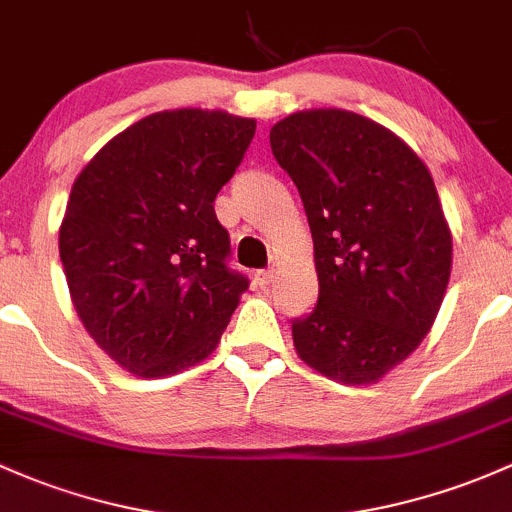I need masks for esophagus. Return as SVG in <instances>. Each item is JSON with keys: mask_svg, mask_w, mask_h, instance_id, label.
<instances>
[{"mask_svg": "<svg viewBox=\"0 0 512 512\" xmlns=\"http://www.w3.org/2000/svg\"><path fill=\"white\" fill-rule=\"evenodd\" d=\"M271 280H273L271 268H261V271L254 273V283L258 285V288H266V285H271Z\"/></svg>", "mask_w": 512, "mask_h": 512, "instance_id": "1", "label": "esophagus"}]
</instances>
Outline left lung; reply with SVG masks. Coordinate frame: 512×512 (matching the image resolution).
Listing matches in <instances>:
<instances>
[{
    "mask_svg": "<svg viewBox=\"0 0 512 512\" xmlns=\"http://www.w3.org/2000/svg\"><path fill=\"white\" fill-rule=\"evenodd\" d=\"M315 241L320 295L293 320L300 359L342 383H373L430 332L452 271L432 175L386 126L310 109L271 129Z\"/></svg>",
    "mask_w": 512,
    "mask_h": 512,
    "instance_id": "obj_1",
    "label": "left lung"
}]
</instances>
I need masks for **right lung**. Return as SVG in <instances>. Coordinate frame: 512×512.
I'll return each instance as SVG.
<instances>
[{"label": "right lung", "mask_w": 512, "mask_h": 512, "mask_svg": "<svg viewBox=\"0 0 512 512\" xmlns=\"http://www.w3.org/2000/svg\"><path fill=\"white\" fill-rule=\"evenodd\" d=\"M256 134L227 112H158L82 168L60 261L90 337L126 371L161 378L207 359L249 288L229 268L214 197Z\"/></svg>", "instance_id": "add662e5"}]
</instances>
